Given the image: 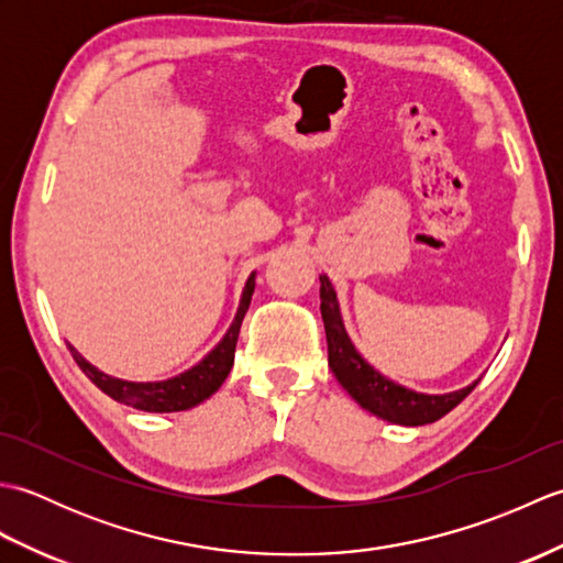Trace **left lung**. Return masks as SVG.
Listing matches in <instances>:
<instances>
[{"label":"left lung","mask_w":563,"mask_h":563,"mask_svg":"<svg viewBox=\"0 0 563 563\" xmlns=\"http://www.w3.org/2000/svg\"><path fill=\"white\" fill-rule=\"evenodd\" d=\"M319 295H321V319H324L327 331V345H329V367L336 375L341 387L351 394V397L363 406V409L373 411L375 416L385 418L389 423L399 426H426L435 423L438 418L450 413L466 394L476 387H464L460 391L450 394H421L413 389H406L397 382L382 377L375 367H369L349 339L343 329L336 292L327 275H319Z\"/></svg>","instance_id":"obj_1"}]
</instances>
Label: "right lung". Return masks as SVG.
Returning <instances> with one entry per match:
<instances>
[{"label": "right lung", "mask_w": 563, "mask_h": 563, "mask_svg": "<svg viewBox=\"0 0 563 563\" xmlns=\"http://www.w3.org/2000/svg\"><path fill=\"white\" fill-rule=\"evenodd\" d=\"M251 295H254V273L249 275L242 302H239V312L232 321L230 331L224 333V339L214 345V349L206 357H202L198 365H194L190 369H186L184 375L172 377V379H164V382L115 379V377L99 373V369L84 361V357L75 349H71V345H69V353H71V357H75V363L81 367V373L115 401L133 406V409H140V411H154V413H172V411L194 409V406H198L200 401L212 397V394L222 387L227 375H230V369L234 365V349H236L239 329H242L244 314L251 305Z\"/></svg>", "instance_id": "1"}]
</instances>
